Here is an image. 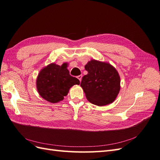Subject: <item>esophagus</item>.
I'll return each mask as SVG.
<instances>
[{
  "label": "esophagus",
  "instance_id": "esophagus-1",
  "mask_svg": "<svg viewBox=\"0 0 160 160\" xmlns=\"http://www.w3.org/2000/svg\"><path fill=\"white\" fill-rule=\"evenodd\" d=\"M82 77H83V76H82V75H78V76H77V79H78L79 81H80V82H81V79H82Z\"/></svg>",
  "mask_w": 160,
  "mask_h": 160
}]
</instances>
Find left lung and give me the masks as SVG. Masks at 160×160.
Wrapping results in <instances>:
<instances>
[{"mask_svg": "<svg viewBox=\"0 0 160 160\" xmlns=\"http://www.w3.org/2000/svg\"><path fill=\"white\" fill-rule=\"evenodd\" d=\"M88 73L82 78L81 87L87 99L93 104L103 106L111 103L120 90V77L113 66L95 60L85 66Z\"/></svg>", "mask_w": 160, "mask_h": 160, "instance_id": "left-lung-1", "label": "left lung"}]
</instances>
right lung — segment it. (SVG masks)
Segmentation results:
<instances>
[{"label": "right lung", "instance_id": "obj_1", "mask_svg": "<svg viewBox=\"0 0 160 160\" xmlns=\"http://www.w3.org/2000/svg\"><path fill=\"white\" fill-rule=\"evenodd\" d=\"M67 67L66 63L61 66L51 63L38 74L37 79L38 92L49 102H59L63 99L72 86L79 85V80L70 75Z\"/></svg>", "mask_w": 160, "mask_h": 160}]
</instances>
